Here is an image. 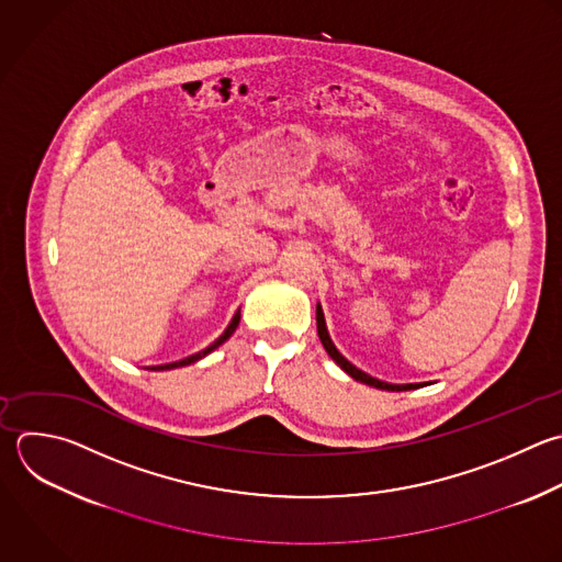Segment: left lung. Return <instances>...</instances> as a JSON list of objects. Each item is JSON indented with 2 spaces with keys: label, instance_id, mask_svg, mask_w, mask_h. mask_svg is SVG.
I'll return each mask as SVG.
<instances>
[{
  "label": "left lung",
  "instance_id": "left-lung-1",
  "mask_svg": "<svg viewBox=\"0 0 562 562\" xmlns=\"http://www.w3.org/2000/svg\"><path fill=\"white\" fill-rule=\"evenodd\" d=\"M316 329H318V338H321V342H323V347H325V351L329 353V358L347 373V375H351L353 380H358V382H362V384H369V386H373V389H382V391H411V389H419V386H424L426 382H411V384H391V382H384V380H378V378H373V375H369V373H364L362 369H358L356 364H351L338 349H336V345L331 342V338H329V331H327V325H325V314H323V307H321V303H316Z\"/></svg>",
  "mask_w": 562,
  "mask_h": 562
}]
</instances>
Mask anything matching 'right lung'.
Listing matches in <instances>:
<instances>
[{
  "label": "right lung",
  "instance_id": "right-lung-1",
  "mask_svg": "<svg viewBox=\"0 0 562 562\" xmlns=\"http://www.w3.org/2000/svg\"><path fill=\"white\" fill-rule=\"evenodd\" d=\"M239 318H241V310H237L235 312V316H233V321L228 323V327L224 329V334L215 340V342H211L206 349H202V351H198V353H193V356H187V358H182V360H178V362H167V364H158V367H151V371H169V369H178V367H187V364H193V362H198V360H202V358H206L211 351H215L220 345H224L231 336H233V331L237 329V325H239Z\"/></svg>",
  "mask_w": 562,
  "mask_h": 562
}]
</instances>
